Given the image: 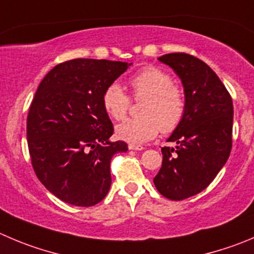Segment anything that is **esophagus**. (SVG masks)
I'll list each match as a JSON object with an SVG mask.
<instances>
[{"label":"esophagus","instance_id":"1","mask_svg":"<svg viewBox=\"0 0 254 254\" xmlns=\"http://www.w3.org/2000/svg\"><path fill=\"white\" fill-rule=\"evenodd\" d=\"M128 148L132 149V151H143L144 147L139 146V144H128Z\"/></svg>","mask_w":254,"mask_h":254}]
</instances>
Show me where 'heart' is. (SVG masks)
Instances as JSON below:
<instances>
[{
    "instance_id": "heart-1",
    "label": "heart",
    "mask_w": 254,
    "mask_h": 254,
    "mask_svg": "<svg viewBox=\"0 0 254 254\" xmlns=\"http://www.w3.org/2000/svg\"><path fill=\"white\" fill-rule=\"evenodd\" d=\"M133 96L144 100L142 117L128 118L116 127L118 138L131 143H143L154 138L161 129L171 133L182 122L186 113L185 91L173 84L172 77L157 67L142 68L129 78ZM102 105L113 120H122L129 108V97L118 82L106 87Z\"/></svg>"
}]
</instances>
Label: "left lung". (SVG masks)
<instances>
[{
	"instance_id": "obj_1",
	"label": "left lung",
	"mask_w": 254,
	"mask_h": 254,
	"mask_svg": "<svg viewBox=\"0 0 254 254\" xmlns=\"http://www.w3.org/2000/svg\"><path fill=\"white\" fill-rule=\"evenodd\" d=\"M181 78L186 113L163 147L162 167L153 182L158 192L182 201L208 187L226 165L232 148L233 103L224 84L208 64L187 53L158 57Z\"/></svg>"
}]
</instances>
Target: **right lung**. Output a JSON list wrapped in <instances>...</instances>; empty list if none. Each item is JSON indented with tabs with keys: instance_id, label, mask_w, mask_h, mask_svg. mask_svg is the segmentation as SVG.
<instances>
[{
	"instance_id": "right-lung-1",
	"label": "right lung",
	"mask_w": 254,
	"mask_h": 254,
	"mask_svg": "<svg viewBox=\"0 0 254 254\" xmlns=\"http://www.w3.org/2000/svg\"><path fill=\"white\" fill-rule=\"evenodd\" d=\"M132 64L77 59L53 67L38 86L27 116V141L36 176L66 203L95 206L111 187L113 126L102 105L106 87Z\"/></svg>"
}]
</instances>
